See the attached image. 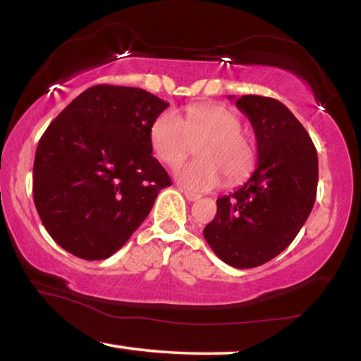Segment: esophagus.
I'll list each match as a JSON object with an SVG mask.
<instances>
[{"instance_id": "34e87169", "label": "esophagus", "mask_w": 361, "mask_h": 361, "mask_svg": "<svg viewBox=\"0 0 361 361\" xmlns=\"http://www.w3.org/2000/svg\"><path fill=\"white\" fill-rule=\"evenodd\" d=\"M181 192L185 194L186 200H189V202H195V200H199V199H200V195H199V194H195V192H191V191H185V189H181Z\"/></svg>"}]
</instances>
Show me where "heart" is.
<instances>
[{
	"label": "heart",
	"mask_w": 361,
	"mask_h": 361,
	"mask_svg": "<svg viewBox=\"0 0 361 361\" xmlns=\"http://www.w3.org/2000/svg\"><path fill=\"white\" fill-rule=\"evenodd\" d=\"M243 124L232 109L221 104H195L180 118L161 114L149 128V145L156 158L169 166L178 164L191 152L197 161L175 169V178L189 191L203 192L224 181L238 183L251 173L255 161L252 142L241 133Z\"/></svg>",
	"instance_id": "b5f03b06"
}]
</instances>
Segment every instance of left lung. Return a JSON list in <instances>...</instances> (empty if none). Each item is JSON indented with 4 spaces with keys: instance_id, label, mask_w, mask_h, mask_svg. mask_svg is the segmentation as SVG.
<instances>
[{
    "instance_id": "left-lung-1",
    "label": "left lung",
    "mask_w": 361,
    "mask_h": 361,
    "mask_svg": "<svg viewBox=\"0 0 361 361\" xmlns=\"http://www.w3.org/2000/svg\"><path fill=\"white\" fill-rule=\"evenodd\" d=\"M235 104L252 124L257 167L216 200L203 237L227 265L254 268L283 252L303 227L316 202L319 162L310 134L283 102L246 94Z\"/></svg>"
}]
</instances>
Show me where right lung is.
Wrapping results in <instances>:
<instances>
[{
    "label": "right lung",
    "mask_w": 361,
    "mask_h": 361,
    "mask_svg": "<svg viewBox=\"0 0 361 361\" xmlns=\"http://www.w3.org/2000/svg\"><path fill=\"white\" fill-rule=\"evenodd\" d=\"M167 107L145 90L96 85L50 123L36 149L32 197L68 252L110 257L172 185L149 145V128Z\"/></svg>",
    "instance_id": "1"
}]
</instances>
